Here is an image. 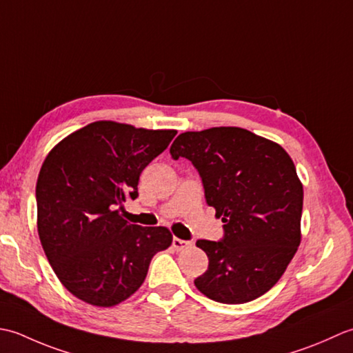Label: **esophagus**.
Wrapping results in <instances>:
<instances>
[{"instance_id": "obj_1", "label": "esophagus", "mask_w": 353, "mask_h": 353, "mask_svg": "<svg viewBox=\"0 0 353 353\" xmlns=\"http://www.w3.org/2000/svg\"><path fill=\"white\" fill-rule=\"evenodd\" d=\"M172 245H174V248H175L176 251H181V250L189 248V247L192 245V242L183 241V239H179V237H174V239H172Z\"/></svg>"}]
</instances>
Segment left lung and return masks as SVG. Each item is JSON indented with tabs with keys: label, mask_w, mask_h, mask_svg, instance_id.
<instances>
[{
	"label": "left lung",
	"mask_w": 353,
	"mask_h": 353,
	"mask_svg": "<svg viewBox=\"0 0 353 353\" xmlns=\"http://www.w3.org/2000/svg\"><path fill=\"white\" fill-rule=\"evenodd\" d=\"M170 155L192 161L207 204L224 222L222 239L196 241L208 268L195 286L225 305L263 296L300 245L303 187L291 157L277 143L232 126L179 134Z\"/></svg>",
	"instance_id": "obj_1"
}]
</instances>
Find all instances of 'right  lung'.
<instances>
[{
    "label": "right lung",
    "mask_w": 353,
    "mask_h": 353,
    "mask_svg": "<svg viewBox=\"0 0 353 353\" xmlns=\"http://www.w3.org/2000/svg\"><path fill=\"white\" fill-rule=\"evenodd\" d=\"M176 131L94 121L65 137L36 183L38 233L61 283L86 303L110 307L145 282L172 243L166 227L129 224L120 212L139 196L140 174Z\"/></svg>",
    "instance_id": "obj_1"
}]
</instances>
